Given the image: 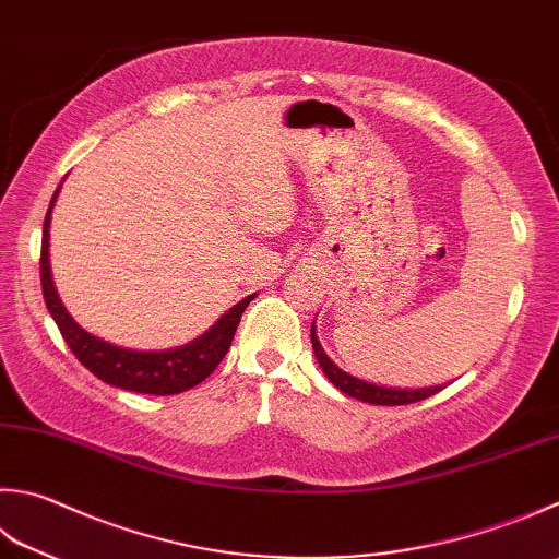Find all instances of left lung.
Segmentation results:
<instances>
[{
  "label": "left lung",
  "mask_w": 559,
  "mask_h": 559,
  "mask_svg": "<svg viewBox=\"0 0 559 559\" xmlns=\"http://www.w3.org/2000/svg\"><path fill=\"white\" fill-rule=\"evenodd\" d=\"M311 345L316 353V360H319L323 374L331 379L333 386H338L343 394L357 399V402H367V404H377V406H402V404H414L420 402V399H428L438 394L443 384L438 386H420V389H399V386H384V384H374V382H365L360 377H353L350 372L341 370L335 365L319 343V335H316V323H311Z\"/></svg>",
  "instance_id": "left-lung-1"
}]
</instances>
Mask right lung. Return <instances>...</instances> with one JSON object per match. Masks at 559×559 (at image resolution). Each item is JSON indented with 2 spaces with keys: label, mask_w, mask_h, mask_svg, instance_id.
<instances>
[{
  "label": "right lung",
  "mask_w": 559,
  "mask_h": 559,
  "mask_svg": "<svg viewBox=\"0 0 559 559\" xmlns=\"http://www.w3.org/2000/svg\"><path fill=\"white\" fill-rule=\"evenodd\" d=\"M60 187L50 199L44 224V243H40V287H44V299L52 321L58 323L62 338H66L72 355H75L94 377H99L102 382L126 389V392L167 396L187 392V389L204 382V379L216 370L218 362L224 360L230 341H234L236 335L240 316H243L248 304L255 299V294H250L243 301H238L236 307H230L212 329L199 335L192 343L167 347V350H131V347H121L97 338V335L84 331L68 313V309L62 307L56 282H52L50 275V212L52 206H56Z\"/></svg>",
  "instance_id": "1"
}]
</instances>
